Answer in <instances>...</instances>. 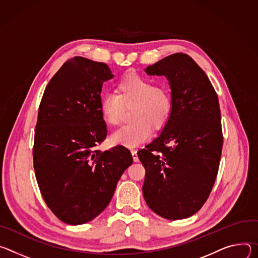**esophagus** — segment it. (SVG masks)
<instances>
[{
    "mask_svg": "<svg viewBox=\"0 0 258 258\" xmlns=\"http://www.w3.org/2000/svg\"><path fill=\"white\" fill-rule=\"evenodd\" d=\"M131 154H132V157H133L134 162H138L139 159H138V157H137V151H136V150H131Z\"/></svg>",
    "mask_w": 258,
    "mask_h": 258,
    "instance_id": "obj_1",
    "label": "esophagus"
}]
</instances>
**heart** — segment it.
Listing matches in <instances>:
<instances>
[{
	"label": "heart",
	"instance_id": "b5f03b06",
	"mask_svg": "<svg viewBox=\"0 0 258 258\" xmlns=\"http://www.w3.org/2000/svg\"><path fill=\"white\" fill-rule=\"evenodd\" d=\"M125 106H131L134 122L114 130L109 140L111 144L134 148L147 140L153 128H163L172 111V97L164 85H154L151 79L130 74L117 86V94L108 93L101 97L100 110L104 121L117 125Z\"/></svg>",
	"mask_w": 258,
	"mask_h": 258
}]
</instances>
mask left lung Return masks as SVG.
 Returning <instances> with one entry per match:
<instances>
[{"label": "left lung", "instance_id": "8db88e82", "mask_svg": "<svg viewBox=\"0 0 258 258\" xmlns=\"http://www.w3.org/2000/svg\"><path fill=\"white\" fill-rule=\"evenodd\" d=\"M145 72L169 81L172 111L158 137L137 152L146 168L142 192L161 217L187 218L204 205L218 172L223 139L218 97L187 54L169 55Z\"/></svg>", "mask_w": 258, "mask_h": 258}]
</instances>
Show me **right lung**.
<instances>
[{
	"mask_svg": "<svg viewBox=\"0 0 258 258\" xmlns=\"http://www.w3.org/2000/svg\"><path fill=\"white\" fill-rule=\"evenodd\" d=\"M112 77L105 63L74 57L50 80L40 103L33 152L36 177L47 206L68 224L99 215L133 163L122 146L95 150L106 136L102 84Z\"/></svg>",
	"mask_w": 258,
	"mask_h": 258,
	"instance_id": "obj_1",
	"label": "right lung"
}]
</instances>
